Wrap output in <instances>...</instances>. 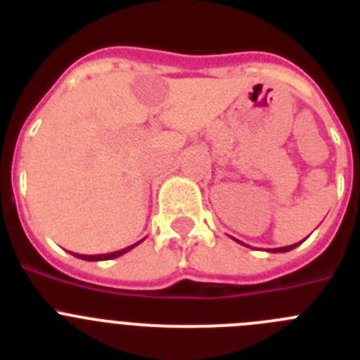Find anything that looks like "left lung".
Listing matches in <instances>:
<instances>
[{"mask_svg":"<svg viewBox=\"0 0 360 360\" xmlns=\"http://www.w3.org/2000/svg\"><path fill=\"white\" fill-rule=\"evenodd\" d=\"M301 243V241H299ZM299 243H294V245H288V247H279V249H269V252H288V250L295 249Z\"/></svg>","mask_w":360,"mask_h":360,"instance_id":"1","label":"left lung"}]
</instances>
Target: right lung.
Returning <instances> with one entry per match:
<instances>
[{
	"instance_id": "1",
	"label": "right lung",
	"mask_w": 360,
	"mask_h": 360,
	"mask_svg": "<svg viewBox=\"0 0 360 360\" xmlns=\"http://www.w3.org/2000/svg\"><path fill=\"white\" fill-rule=\"evenodd\" d=\"M141 241H136V243L129 245V247H126V249L115 250V252H110V254H94V256H86V254H73V256L81 257V259H86V262H106V259H113V257L122 256V254H126L128 250H131L133 247H136V245L141 243Z\"/></svg>"
}]
</instances>
